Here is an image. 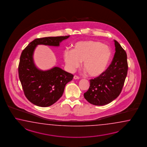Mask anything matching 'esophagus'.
I'll use <instances>...</instances> for the list:
<instances>
[{
    "label": "esophagus",
    "mask_w": 147,
    "mask_h": 147,
    "mask_svg": "<svg viewBox=\"0 0 147 147\" xmlns=\"http://www.w3.org/2000/svg\"><path fill=\"white\" fill-rule=\"evenodd\" d=\"M74 79H75V80H77V79H79V77L78 76H77V75H74Z\"/></svg>",
    "instance_id": "34e87169"
}]
</instances>
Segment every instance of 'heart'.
Wrapping results in <instances>:
<instances>
[{
  "label": "heart",
  "instance_id": "1",
  "mask_svg": "<svg viewBox=\"0 0 147 147\" xmlns=\"http://www.w3.org/2000/svg\"><path fill=\"white\" fill-rule=\"evenodd\" d=\"M111 51L107 45L93 41H78L73 49L65 50L64 59L68 69L74 71L83 61L82 67L90 77H97L107 68L111 59Z\"/></svg>",
  "mask_w": 147,
  "mask_h": 147
}]
</instances>
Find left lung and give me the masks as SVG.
Here are the masks:
<instances>
[{"instance_id": "obj_1", "label": "left lung", "mask_w": 147, "mask_h": 147, "mask_svg": "<svg viewBox=\"0 0 147 147\" xmlns=\"http://www.w3.org/2000/svg\"><path fill=\"white\" fill-rule=\"evenodd\" d=\"M115 53L111 64L98 77L90 80L84 97L89 103L104 106L115 100L122 91L128 70L125 51L114 40Z\"/></svg>"}]
</instances>
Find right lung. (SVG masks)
<instances>
[{"label": "right lung", "instance_id": "1", "mask_svg": "<svg viewBox=\"0 0 147 147\" xmlns=\"http://www.w3.org/2000/svg\"><path fill=\"white\" fill-rule=\"evenodd\" d=\"M69 36L38 38L31 42L22 52L18 65V75L25 97L36 106L46 107L61 98L65 86L72 81L73 75L61 68L54 67L42 71L34 63L33 55L39 45L58 47Z\"/></svg>", "mask_w": 147, "mask_h": 147}]
</instances>
